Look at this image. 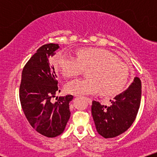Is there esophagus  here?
<instances>
[{
    "instance_id": "34e87169",
    "label": "esophagus",
    "mask_w": 157,
    "mask_h": 157,
    "mask_svg": "<svg viewBox=\"0 0 157 157\" xmlns=\"http://www.w3.org/2000/svg\"><path fill=\"white\" fill-rule=\"evenodd\" d=\"M86 100H88V102H89V104H91V102H92V100H91V98H89V97L87 98V97H86Z\"/></svg>"
}]
</instances>
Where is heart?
<instances>
[{
  "label": "heart",
  "instance_id": "b5f03b06",
  "mask_svg": "<svg viewBox=\"0 0 157 157\" xmlns=\"http://www.w3.org/2000/svg\"><path fill=\"white\" fill-rule=\"evenodd\" d=\"M54 66L66 77L79 75L89 69L86 79H75L65 86L68 93L75 95L94 94L100 90L105 96L122 91L129 76V68L113 54L102 48H82L77 57L63 51L53 58Z\"/></svg>",
  "mask_w": 157,
  "mask_h": 157
}]
</instances>
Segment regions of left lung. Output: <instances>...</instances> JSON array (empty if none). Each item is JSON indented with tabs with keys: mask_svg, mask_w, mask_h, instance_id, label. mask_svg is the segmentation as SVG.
I'll use <instances>...</instances> for the list:
<instances>
[{
	"mask_svg": "<svg viewBox=\"0 0 157 157\" xmlns=\"http://www.w3.org/2000/svg\"><path fill=\"white\" fill-rule=\"evenodd\" d=\"M141 94V80L135 77L128 89L110 100V106L93 101L91 113L98 134L104 138H113L127 131L136 117Z\"/></svg>",
	"mask_w": 157,
	"mask_h": 157,
	"instance_id": "8db88e82",
	"label": "left lung"
}]
</instances>
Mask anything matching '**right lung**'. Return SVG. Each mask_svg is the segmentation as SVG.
Returning a JSON list of instances; mask_svg holds the SVG:
<instances>
[{
    "label": "right lung",
    "mask_w": 157,
    "mask_h": 157,
    "mask_svg": "<svg viewBox=\"0 0 157 157\" xmlns=\"http://www.w3.org/2000/svg\"><path fill=\"white\" fill-rule=\"evenodd\" d=\"M59 48L45 44L26 63L22 71L19 97L21 107L31 126L46 137H56L64 131L70 118L69 102L72 95L60 97L55 102L58 80L50 58Z\"/></svg>",
    "instance_id": "obj_1"
}]
</instances>
